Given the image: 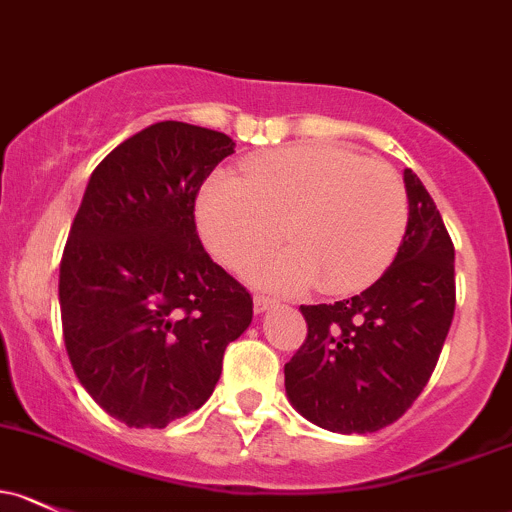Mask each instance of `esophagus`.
I'll list each match as a JSON object with an SVG mask.
<instances>
[{
	"mask_svg": "<svg viewBox=\"0 0 512 512\" xmlns=\"http://www.w3.org/2000/svg\"><path fill=\"white\" fill-rule=\"evenodd\" d=\"M252 306H255V314H262V311H267V309H270V306H274V299L257 294V297L252 299Z\"/></svg>",
	"mask_w": 512,
	"mask_h": 512,
	"instance_id": "34e87169",
	"label": "esophagus"
}]
</instances>
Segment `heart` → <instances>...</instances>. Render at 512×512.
<instances>
[{
  "label": "heart",
  "mask_w": 512,
  "mask_h": 512,
  "mask_svg": "<svg viewBox=\"0 0 512 512\" xmlns=\"http://www.w3.org/2000/svg\"><path fill=\"white\" fill-rule=\"evenodd\" d=\"M213 255L247 272L284 238L292 247L252 270L274 292L353 294L395 262L410 223L405 181L392 166L336 144H299L252 157L242 184L213 176L196 203Z\"/></svg>",
  "instance_id": "obj_1"
}]
</instances>
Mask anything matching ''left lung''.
I'll return each mask as SVG.
<instances>
[{
	"mask_svg": "<svg viewBox=\"0 0 512 512\" xmlns=\"http://www.w3.org/2000/svg\"><path fill=\"white\" fill-rule=\"evenodd\" d=\"M405 188L410 223L383 277L351 299L301 306L306 341L284 365V387L301 417L328 432L397 422L432 378L454 319V242L412 169Z\"/></svg>",
	"mask_w": 512,
	"mask_h": 512,
	"instance_id": "obj_1",
	"label": "left lung"
}]
</instances>
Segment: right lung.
Instances as JSON below:
<instances>
[{
	"label": "right lung",
	"mask_w": 512,
	"mask_h": 512,
	"mask_svg": "<svg viewBox=\"0 0 512 512\" xmlns=\"http://www.w3.org/2000/svg\"><path fill=\"white\" fill-rule=\"evenodd\" d=\"M235 142L157 122L100 161L61 257L63 341L80 385L127 427L164 429L213 395L252 297L196 233V196Z\"/></svg>",
	"instance_id": "1"
}]
</instances>
